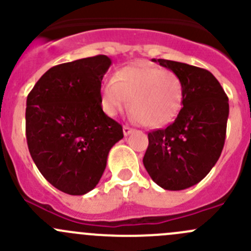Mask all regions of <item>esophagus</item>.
Listing matches in <instances>:
<instances>
[{"instance_id":"esophagus-1","label":"esophagus","mask_w":251,"mask_h":251,"mask_svg":"<svg viewBox=\"0 0 251 251\" xmlns=\"http://www.w3.org/2000/svg\"><path fill=\"white\" fill-rule=\"evenodd\" d=\"M123 132H124V136H128V135H131V133L133 132V128L128 127V126H124Z\"/></svg>"}]
</instances>
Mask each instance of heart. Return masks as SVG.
<instances>
[{"instance_id": "obj_1", "label": "heart", "mask_w": 251, "mask_h": 251, "mask_svg": "<svg viewBox=\"0 0 251 251\" xmlns=\"http://www.w3.org/2000/svg\"><path fill=\"white\" fill-rule=\"evenodd\" d=\"M183 96V82L176 73L144 63L121 68L100 87V103L107 115H118L128 104L131 119L149 128L174 121Z\"/></svg>"}]
</instances>
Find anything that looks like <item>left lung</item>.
Returning a JSON list of instances; mask_svg holds the SVG:
<instances>
[{
  "label": "left lung",
  "instance_id": "1",
  "mask_svg": "<svg viewBox=\"0 0 251 251\" xmlns=\"http://www.w3.org/2000/svg\"><path fill=\"white\" fill-rule=\"evenodd\" d=\"M183 82L182 109L171 125L148 133L144 168L166 191L189 188L210 173L226 138L228 97L207 70L186 63L153 59Z\"/></svg>",
  "mask_w": 251,
  "mask_h": 251
}]
</instances>
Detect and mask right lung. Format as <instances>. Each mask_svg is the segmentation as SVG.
Masks as SVG:
<instances>
[{
	"mask_svg": "<svg viewBox=\"0 0 251 251\" xmlns=\"http://www.w3.org/2000/svg\"><path fill=\"white\" fill-rule=\"evenodd\" d=\"M107 55L82 58L47 70L29 93L25 124L30 155L59 191L83 196L100 182L111 147L124 137L120 124L102 109Z\"/></svg>",
	"mask_w": 251,
	"mask_h": 251,
	"instance_id": "obj_1",
	"label": "right lung"
}]
</instances>
